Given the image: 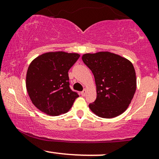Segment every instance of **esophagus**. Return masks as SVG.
I'll list each match as a JSON object with an SVG mask.
<instances>
[{"label": "esophagus", "mask_w": 159, "mask_h": 159, "mask_svg": "<svg viewBox=\"0 0 159 159\" xmlns=\"http://www.w3.org/2000/svg\"><path fill=\"white\" fill-rule=\"evenodd\" d=\"M86 93H87V90H86V89H84V90L82 91V92L81 93V96H84L85 95H86Z\"/></svg>", "instance_id": "34e87169"}]
</instances>
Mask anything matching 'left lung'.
<instances>
[{"label":"left lung","mask_w":159,"mask_h":159,"mask_svg":"<svg viewBox=\"0 0 159 159\" xmlns=\"http://www.w3.org/2000/svg\"><path fill=\"white\" fill-rule=\"evenodd\" d=\"M82 61L92 71L96 85V99L89 105L95 114L114 118L128 108L137 87L136 73L132 62L109 52L87 53Z\"/></svg>","instance_id":"left-lung-1"}]
</instances>
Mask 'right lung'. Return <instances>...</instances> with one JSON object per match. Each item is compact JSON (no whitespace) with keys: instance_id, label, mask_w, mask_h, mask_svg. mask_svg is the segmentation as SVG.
<instances>
[{"instance_id":"1","label":"right lung","mask_w":159,"mask_h":159,"mask_svg":"<svg viewBox=\"0 0 159 159\" xmlns=\"http://www.w3.org/2000/svg\"><path fill=\"white\" fill-rule=\"evenodd\" d=\"M80 54L52 52L38 56L29 65L26 88L32 103L45 114L58 116L68 112L78 98L69 87V69Z\"/></svg>"}]
</instances>
